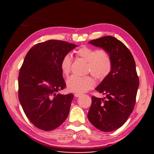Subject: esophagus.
<instances>
[{"instance_id":"34e87169","label":"esophagus","mask_w":154,"mask_h":154,"mask_svg":"<svg viewBox=\"0 0 154 154\" xmlns=\"http://www.w3.org/2000/svg\"><path fill=\"white\" fill-rule=\"evenodd\" d=\"M80 96H82V94H80V93H75V97H79Z\"/></svg>"}]
</instances>
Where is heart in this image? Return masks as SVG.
Wrapping results in <instances>:
<instances>
[{
	"label": "heart",
	"instance_id": "b5f03b06",
	"mask_svg": "<svg viewBox=\"0 0 154 154\" xmlns=\"http://www.w3.org/2000/svg\"><path fill=\"white\" fill-rule=\"evenodd\" d=\"M77 57L88 62V72L98 79H105L111 71V60L108 54L103 50L88 47H82L76 51ZM72 58L70 54L64 55L60 61V69L65 76L71 72ZM95 80L92 76H71L67 79L68 90L72 92L83 93L95 86Z\"/></svg>",
	"mask_w": 154,
	"mask_h": 154
}]
</instances>
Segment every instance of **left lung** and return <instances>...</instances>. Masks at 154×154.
<instances>
[{"instance_id":"obj_1","label":"left lung","mask_w":154,"mask_h":154,"mask_svg":"<svg viewBox=\"0 0 154 154\" xmlns=\"http://www.w3.org/2000/svg\"><path fill=\"white\" fill-rule=\"evenodd\" d=\"M88 43L107 52L112 67L96 88L106 96H92L88 118L98 130L111 132L123 126L134 109L139 85L136 64L127 47L113 36H103Z\"/></svg>"}]
</instances>
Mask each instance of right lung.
Instances as JSON below:
<instances>
[{"mask_svg":"<svg viewBox=\"0 0 154 154\" xmlns=\"http://www.w3.org/2000/svg\"><path fill=\"white\" fill-rule=\"evenodd\" d=\"M76 47L49 40L36 44L25 57L18 77V97L26 116L38 128L56 129L69 116L74 96L58 93L66 87L60 61Z\"/></svg>","mask_w":154,"mask_h":154,"instance_id":"right-lung-1","label":"right lung"}]
</instances>
